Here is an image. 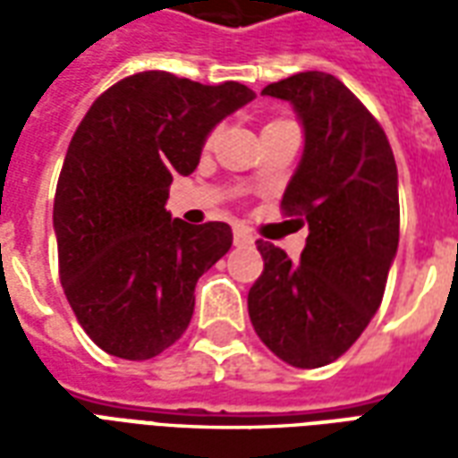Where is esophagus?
<instances>
[{
    "mask_svg": "<svg viewBox=\"0 0 458 458\" xmlns=\"http://www.w3.org/2000/svg\"><path fill=\"white\" fill-rule=\"evenodd\" d=\"M233 242L238 245V248H250L252 242H255V238L250 235L248 230L242 228H235V233H233Z\"/></svg>",
    "mask_w": 458,
    "mask_h": 458,
    "instance_id": "1",
    "label": "esophagus"
}]
</instances>
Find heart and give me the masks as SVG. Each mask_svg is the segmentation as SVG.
Wrapping results in <instances>:
<instances>
[{
  "label": "heart",
  "mask_w": 458,
  "mask_h": 458,
  "mask_svg": "<svg viewBox=\"0 0 458 458\" xmlns=\"http://www.w3.org/2000/svg\"><path fill=\"white\" fill-rule=\"evenodd\" d=\"M279 122H287V120H275V122H269V124H279ZM267 124V127H269Z\"/></svg>",
  "instance_id": "obj_1"
}]
</instances>
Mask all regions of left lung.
<instances>
[{"label":"left lung","mask_w":458,"mask_h":458,"mask_svg":"<svg viewBox=\"0 0 458 458\" xmlns=\"http://www.w3.org/2000/svg\"><path fill=\"white\" fill-rule=\"evenodd\" d=\"M262 95L292 103L304 127L282 210L305 218L309 238L299 262L258 240L265 269L250 287V321L284 363L321 368L358 341L383 301L400 240L397 166L383 127L334 75H289Z\"/></svg>","instance_id":"1"}]
</instances>
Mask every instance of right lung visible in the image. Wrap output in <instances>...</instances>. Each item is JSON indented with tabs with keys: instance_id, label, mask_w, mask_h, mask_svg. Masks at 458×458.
<instances>
[{
	"instance_id": "1",
	"label": "right lung",
	"mask_w": 458,
	"mask_h": 458,
	"mask_svg": "<svg viewBox=\"0 0 458 458\" xmlns=\"http://www.w3.org/2000/svg\"><path fill=\"white\" fill-rule=\"evenodd\" d=\"M252 98L235 81L144 71L107 88L78 124L55 186L58 275L105 353L147 360L189 328L196 282L228 252L233 230L171 220L169 186L199 166L210 130Z\"/></svg>"
}]
</instances>
